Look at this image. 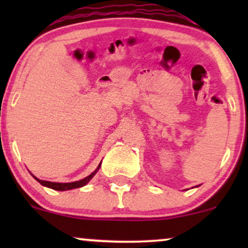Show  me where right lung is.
<instances>
[{"label": "right lung", "mask_w": 248, "mask_h": 248, "mask_svg": "<svg viewBox=\"0 0 248 248\" xmlns=\"http://www.w3.org/2000/svg\"><path fill=\"white\" fill-rule=\"evenodd\" d=\"M100 166L101 163L99 164L98 168L93 171L91 175H88L87 177L80 179V181H76V182H71V183H57V182H49V181H42V179L37 178L36 176H33V178L36 179L37 182H39V183L42 184V186H46V187H50V189H53V190H58V191H66V190H72V189H77V187H81L84 186H86L88 182L91 181L93 177H94V175L98 171L99 169H100Z\"/></svg>", "instance_id": "right-lung-1"}]
</instances>
